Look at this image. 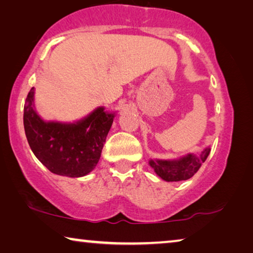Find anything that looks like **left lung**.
<instances>
[{
	"mask_svg": "<svg viewBox=\"0 0 253 253\" xmlns=\"http://www.w3.org/2000/svg\"><path fill=\"white\" fill-rule=\"evenodd\" d=\"M211 148L207 147L199 156L188 154L177 161H150V166L153 168L156 174L166 181H181L190 179L199 170L202 164L206 161L210 155Z\"/></svg>",
	"mask_w": 253,
	"mask_h": 253,
	"instance_id": "obj_1",
	"label": "left lung"
}]
</instances>
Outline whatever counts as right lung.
<instances>
[{"instance_id": "1", "label": "right lung", "mask_w": 253, "mask_h": 253, "mask_svg": "<svg viewBox=\"0 0 253 253\" xmlns=\"http://www.w3.org/2000/svg\"><path fill=\"white\" fill-rule=\"evenodd\" d=\"M34 87L27 95L23 126L31 151L48 170L71 178L94 169L114 122V114L98 108L76 124L45 123L33 108Z\"/></svg>"}]
</instances>
